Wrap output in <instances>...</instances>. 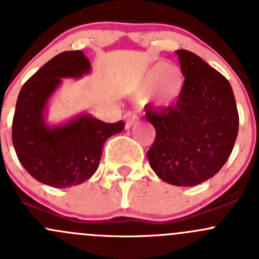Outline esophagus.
Instances as JSON below:
<instances>
[{"mask_svg": "<svg viewBox=\"0 0 259 259\" xmlns=\"http://www.w3.org/2000/svg\"><path fill=\"white\" fill-rule=\"evenodd\" d=\"M124 117H125V124H126V127H132L133 125L138 121V116L134 113H126Z\"/></svg>", "mask_w": 259, "mask_h": 259, "instance_id": "esophagus-1", "label": "esophagus"}]
</instances>
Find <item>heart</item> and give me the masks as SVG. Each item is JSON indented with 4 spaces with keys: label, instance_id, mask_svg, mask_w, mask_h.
Returning a JSON list of instances; mask_svg holds the SVG:
<instances>
[{
    "label": "heart",
    "instance_id": "heart-1",
    "mask_svg": "<svg viewBox=\"0 0 259 259\" xmlns=\"http://www.w3.org/2000/svg\"><path fill=\"white\" fill-rule=\"evenodd\" d=\"M156 85V96L160 104L169 105L180 98L185 86V77L178 67H169L165 62H159L149 70L140 88L149 91Z\"/></svg>",
    "mask_w": 259,
    "mask_h": 259
}]
</instances>
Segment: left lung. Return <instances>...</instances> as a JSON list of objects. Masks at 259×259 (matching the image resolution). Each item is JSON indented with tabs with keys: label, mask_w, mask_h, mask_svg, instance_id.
<instances>
[{
	"label": "left lung",
	"mask_w": 259,
	"mask_h": 259,
	"mask_svg": "<svg viewBox=\"0 0 259 259\" xmlns=\"http://www.w3.org/2000/svg\"><path fill=\"white\" fill-rule=\"evenodd\" d=\"M185 86L176 105L145 108L155 127L148 150L156 176L169 184L192 187L215 176L238 135L239 116L228 80L188 50H177Z\"/></svg>",
	"instance_id": "8db88e82"
}]
</instances>
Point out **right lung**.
Returning a JSON list of instances; mask_svg holds the SVG:
<instances>
[{
	"label": "right lung",
	"instance_id": "right-lung-1",
	"mask_svg": "<svg viewBox=\"0 0 259 259\" xmlns=\"http://www.w3.org/2000/svg\"><path fill=\"white\" fill-rule=\"evenodd\" d=\"M90 70L83 52L52 57L21 89L12 120V143L23 168L38 182L69 188L86 182L98 169L108 138L124 130V121L104 122L81 115L60 126L44 120L46 103L61 77H79Z\"/></svg>",
	"mask_w": 259,
	"mask_h": 259
}]
</instances>
